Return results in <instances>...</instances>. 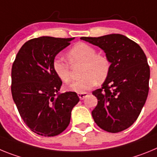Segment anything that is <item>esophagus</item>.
Listing matches in <instances>:
<instances>
[{"instance_id":"34e87169","label":"esophagus","mask_w":157,"mask_h":157,"mask_svg":"<svg viewBox=\"0 0 157 157\" xmlns=\"http://www.w3.org/2000/svg\"><path fill=\"white\" fill-rule=\"evenodd\" d=\"M88 95V93H78V98H80V100H83L84 98Z\"/></svg>"}]
</instances>
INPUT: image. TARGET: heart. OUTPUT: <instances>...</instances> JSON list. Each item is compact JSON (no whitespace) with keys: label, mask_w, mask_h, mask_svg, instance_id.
<instances>
[{"label":"heart","mask_w":157,"mask_h":157,"mask_svg":"<svg viewBox=\"0 0 157 157\" xmlns=\"http://www.w3.org/2000/svg\"><path fill=\"white\" fill-rule=\"evenodd\" d=\"M67 57L71 65L82 63L81 75L78 80L72 82L67 88L77 93H85L97 84L104 82L108 78L111 69V62L104 54L97 53V49L86 43L79 42L71 48ZM55 74L63 82L71 79L70 64L64 59L56 57L52 62Z\"/></svg>","instance_id":"b5f03b06"}]
</instances>
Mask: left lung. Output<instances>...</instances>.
<instances>
[{"instance_id": "8db88e82", "label": "left lung", "mask_w": 157, "mask_h": 157, "mask_svg": "<svg viewBox=\"0 0 157 157\" xmlns=\"http://www.w3.org/2000/svg\"><path fill=\"white\" fill-rule=\"evenodd\" d=\"M82 40L102 48L111 62L101 89L93 91L98 105L92 111L97 125L110 133L126 130L138 119L149 94L150 69L139 45L122 34Z\"/></svg>"}]
</instances>
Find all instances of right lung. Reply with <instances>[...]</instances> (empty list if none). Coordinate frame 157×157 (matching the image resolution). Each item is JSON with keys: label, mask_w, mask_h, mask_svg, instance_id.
Masks as SVG:
<instances>
[{"label": "right lung", "mask_w": 157, "mask_h": 157, "mask_svg": "<svg viewBox=\"0 0 157 157\" xmlns=\"http://www.w3.org/2000/svg\"><path fill=\"white\" fill-rule=\"evenodd\" d=\"M72 38L40 37L21 47L12 67L13 101L26 125L37 134L53 137L69 125L71 110L79 101L75 92L59 94L62 81L55 74V56Z\"/></svg>", "instance_id": "right-lung-1"}]
</instances>
